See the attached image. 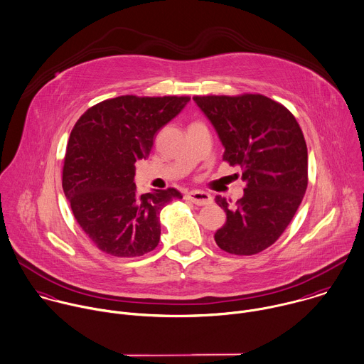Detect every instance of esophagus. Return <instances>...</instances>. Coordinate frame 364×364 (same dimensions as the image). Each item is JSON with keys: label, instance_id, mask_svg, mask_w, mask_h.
Here are the masks:
<instances>
[{"label": "esophagus", "instance_id": "1", "mask_svg": "<svg viewBox=\"0 0 364 364\" xmlns=\"http://www.w3.org/2000/svg\"><path fill=\"white\" fill-rule=\"evenodd\" d=\"M186 200H188L190 203L196 204V205H207L213 203V197L205 193V191H200V190H194L186 194Z\"/></svg>", "mask_w": 364, "mask_h": 364}]
</instances>
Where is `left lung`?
<instances>
[{
	"instance_id": "left-lung-1",
	"label": "left lung",
	"mask_w": 364,
	"mask_h": 364,
	"mask_svg": "<svg viewBox=\"0 0 364 364\" xmlns=\"http://www.w3.org/2000/svg\"><path fill=\"white\" fill-rule=\"evenodd\" d=\"M214 126L230 166H240L247 183L234 207L215 203L227 221L215 232L217 245L234 255H254L287 230L308 187V147L295 116L258 93L194 96Z\"/></svg>"
}]
</instances>
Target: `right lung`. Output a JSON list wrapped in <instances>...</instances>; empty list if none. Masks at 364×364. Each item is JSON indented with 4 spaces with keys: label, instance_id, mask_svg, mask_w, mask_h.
<instances>
[{
    "label": "right lung",
    "instance_id": "1",
    "mask_svg": "<svg viewBox=\"0 0 364 364\" xmlns=\"http://www.w3.org/2000/svg\"><path fill=\"white\" fill-rule=\"evenodd\" d=\"M190 102L188 96L103 100L75 123L62 170L75 220L105 254L141 257L160 241V211L183 198L176 188L139 194L134 163L146 159L156 133Z\"/></svg>",
    "mask_w": 364,
    "mask_h": 364
}]
</instances>
